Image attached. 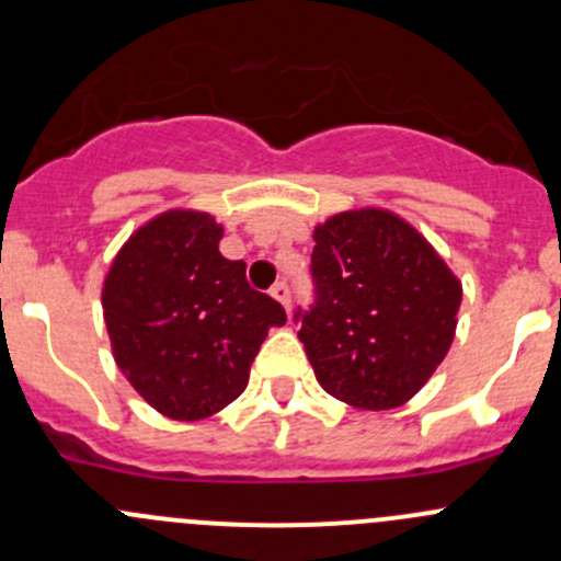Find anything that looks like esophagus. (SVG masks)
<instances>
[{"label": "esophagus", "mask_w": 561, "mask_h": 561, "mask_svg": "<svg viewBox=\"0 0 561 561\" xmlns=\"http://www.w3.org/2000/svg\"><path fill=\"white\" fill-rule=\"evenodd\" d=\"M271 296L290 312V285H287V282H276V285L271 287Z\"/></svg>", "instance_id": "1"}]
</instances>
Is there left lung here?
I'll return each mask as SVG.
<instances>
[{
	"mask_svg": "<svg viewBox=\"0 0 561 561\" xmlns=\"http://www.w3.org/2000/svg\"><path fill=\"white\" fill-rule=\"evenodd\" d=\"M314 304L298 309L317 382L358 410H393L448 355L461 282L434 247L386 208L342 211L314 228Z\"/></svg>",
	"mask_w": 561,
	"mask_h": 561,
	"instance_id": "8db88e82",
	"label": "left lung"
}]
</instances>
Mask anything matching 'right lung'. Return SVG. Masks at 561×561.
Instances as JSON below:
<instances>
[{"label": "right lung", "instance_id": "obj_1", "mask_svg": "<svg viewBox=\"0 0 561 561\" xmlns=\"http://www.w3.org/2000/svg\"><path fill=\"white\" fill-rule=\"evenodd\" d=\"M206 211H165L118 249L103 285L113 358L157 412L201 421L244 393L249 366L282 304L247 282L244 260L219 252Z\"/></svg>", "mask_w": 561, "mask_h": 561}]
</instances>
